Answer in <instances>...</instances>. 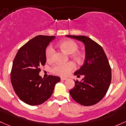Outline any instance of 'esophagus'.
<instances>
[{"label":"esophagus","instance_id":"esophagus-1","mask_svg":"<svg viewBox=\"0 0 126 126\" xmlns=\"http://www.w3.org/2000/svg\"><path fill=\"white\" fill-rule=\"evenodd\" d=\"M60 79H61V80H66L67 79V78H66V77H62L60 78Z\"/></svg>","mask_w":126,"mask_h":126}]
</instances>
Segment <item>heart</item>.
I'll use <instances>...</instances> for the list:
<instances>
[{
  "mask_svg": "<svg viewBox=\"0 0 126 126\" xmlns=\"http://www.w3.org/2000/svg\"><path fill=\"white\" fill-rule=\"evenodd\" d=\"M58 46L62 51L67 54H71V57L76 62L80 63L83 59V52L78 51L79 45L77 42L72 39H67L60 42ZM54 54V49L52 46L49 45L45 50L46 60L51 62L52 60ZM75 64L72 62H69L65 64H57L52 68V72L56 75L66 76L75 69Z\"/></svg>",
  "mask_w": 126,
  "mask_h": 126,
  "instance_id": "heart-1",
  "label": "heart"
}]
</instances>
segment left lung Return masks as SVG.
Wrapping results in <instances>:
<instances>
[{"mask_svg":"<svg viewBox=\"0 0 126 126\" xmlns=\"http://www.w3.org/2000/svg\"><path fill=\"white\" fill-rule=\"evenodd\" d=\"M84 43L86 57L83 66L74 73L84 75L81 82L75 80L69 93L75 101L81 105L92 106L103 99L108 92L112 79L111 67L103 47L87 36L66 35Z\"/></svg>","mask_w":126,"mask_h":126,"instance_id":"obj_1","label":"left lung"}]
</instances>
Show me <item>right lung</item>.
Here are the masks:
<instances>
[{
    "mask_svg": "<svg viewBox=\"0 0 126 126\" xmlns=\"http://www.w3.org/2000/svg\"><path fill=\"white\" fill-rule=\"evenodd\" d=\"M55 36L38 35L25 43L17 53L11 71V81L16 94L24 103L40 105L48 100L59 77L42 79L39 73L46 63L45 50Z\"/></svg>",
    "mask_w": 126,
    "mask_h": 126,
    "instance_id": "1",
    "label": "right lung"
}]
</instances>
